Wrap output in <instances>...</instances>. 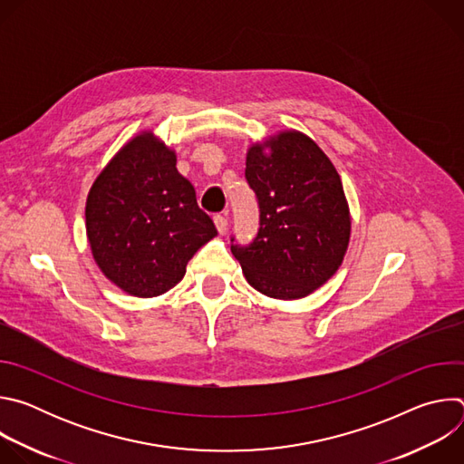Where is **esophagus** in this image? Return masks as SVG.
Listing matches in <instances>:
<instances>
[{
    "instance_id": "obj_1",
    "label": "esophagus",
    "mask_w": 464,
    "mask_h": 464,
    "mask_svg": "<svg viewBox=\"0 0 464 464\" xmlns=\"http://www.w3.org/2000/svg\"><path fill=\"white\" fill-rule=\"evenodd\" d=\"M215 224H217V229L224 235L227 231V215L226 213L224 215H217L215 217Z\"/></svg>"
}]
</instances>
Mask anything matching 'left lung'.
I'll use <instances>...</instances> for the list:
<instances>
[{"mask_svg": "<svg viewBox=\"0 0 464 464\" xmlns=\"http://www.w3.org/2000/svg\"><path fill=\"white\" fill-rule=\"evenodd\" d=\"M246 179L260 209L255 240L231 246L246 281L274 299L306 297L338 272L349 247L338 170L315 141L286 130L249 147Z\"/></svg>", "mask_w": 464, "mask_h": 464, "instance_id": "obj_1", "label": "left lung"}]
</instances>
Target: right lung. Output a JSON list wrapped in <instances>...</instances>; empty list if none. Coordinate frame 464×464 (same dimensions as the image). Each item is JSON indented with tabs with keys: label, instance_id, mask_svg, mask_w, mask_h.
Segmentation results:
<instances>
[{
	"label": "right lung",
	"instance_id": "add662e5",
	"mask_svg": "<svg viewBox=\"0 0 464 464\" xmlns=\"http://www.w3.org/2000/svg\"><path fill=\"white\" fill-rule=\"evenodd\" d=\"M86 233L101 272L136 297L176 286L192 255L218 235L178 172L176 152L152 130L124 143L93 181Z\"/></svg>",
	"mask_w": 464,
	"mask_h": 464
}]
</instances>
